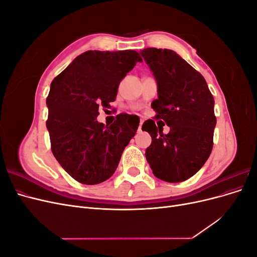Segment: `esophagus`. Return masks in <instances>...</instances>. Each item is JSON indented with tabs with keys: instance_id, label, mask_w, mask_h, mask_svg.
Listing matches in <instances>:
<instances>
[{
	"instance_id": "1",
	"label": "esophagus",
	"mask_w": 257,
	"mask_h": 257,
	"mask_svg": "<svg viewBox=\"0 0 257 257\" xmlns=\"http://www.w3.org/2000/svg\"><path fill=\"white\" fill-rule=\"evenodd\" d=\"M143 123H144V121L143 120H141V122H139V126H138V131L141 132L142 131V126H143Z\"/></svg>"
}]
</instances>
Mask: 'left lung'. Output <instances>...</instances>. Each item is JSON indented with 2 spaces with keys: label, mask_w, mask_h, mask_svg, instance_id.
I'll list each match as a JSON object with an SVG mask.
<instances>
[{
  "label": "left lung",
  "mask_w": 257,
  "mask_h": 257,
  "mask_svg": "<svg viewBox=\"0 0 257 257\" xmlns=\"http://www.w3.org/2000/svg\"><path fill=\"white\" fill-rule=\"evenodd\" d=\"M141 54L158 82V98L151 104L155 119L170 127L163 134L153 120L143 124L152 138L146 159L157 178L182 182L204 166L212 151L214 98L201 74L175 51L146 48Z\"/></svg>",
  "instance_id": "obj_1"
}]
</instances>
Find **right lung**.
<instances>
[{"instance_id":"obj_1","label":"right lung","mask_w":257,"mask_h":257,"mask_svg":"<svg viewBox=\"0 0 257 257\" xmlns=\"http://www.w3.org/2000/svg\"><path fill=\"white\" fill-rule=\"evenodd\" d=\"M143 59L135 50L81 53L54 78L46 104L51 151L59 164L82 184H98L115 172L122 152L136 134L133 115L121 113L112 124L97 122L120 81Z\"/></svg>"}]
</instances>
